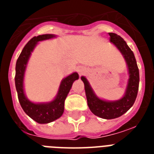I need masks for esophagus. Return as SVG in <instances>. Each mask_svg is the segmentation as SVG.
<instances>
[{
  "instance_id": "34e87169",
  "label": "esophagus",
  "mask_w": 154,
  "mask_h": 154,
  "mask_svg": "<svg viewBox=\"0 0 154 154\" xmlns=\"http://www.w3.org/2000/svg\"><path fill=\"white\" fill-rule=\"evenodd\" d=\"M85 72V70L84 69V68H79L78 69V72H79L80 74H83Z\"/></svg>"
}]
</instances>
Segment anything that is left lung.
Listing matches in <instances>:
<instances>
[{
	"mask_svg": "<svg viewBox=\"0 0 154 154\" xmlns=\"http://www.w3.org/2000/svg\"><path fill=\"white\" fill-rule=\"evenodd\" d=\"M109 35L110 42L121 52L128 67L129 80L124 96L119 100L111 101L99 98L88 80L84 76L81 77L84 82L89 109L94 115L103 119H114L125 113L135 102L139 87V70L134 53L119 35L113 32H109Z\"/></svg>",
	"mask_w": 154,
	"mask_h": 154,
	"instance_id": "1",
	"label": "left lung"
}]
</instances>
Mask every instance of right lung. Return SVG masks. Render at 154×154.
Returning <instances> with one entry per match:
<instances>
[{
	"mask_svg": "<svg viewBox=\"0 0 154 154\" xmlns=\"http://www.w3.org/2000/svg\"><path fill=\"white\" fill-rule=\"evenodd\" d=\"M56 37L54 34H43L32 37L24 47L16 64L15 85L20 106L26 114L39 124H47L62 116L65 101L72 85L79 78L77 72H72L61 81L57 96L53 101L45 103H34L26 97L24 90V77L31 53L38 42Z\"/></svg>",
	"mask_w": 154,
	"mask_h": 154,
	"instance_id": "1",
	"label": "right lung"
}]
</instances>
